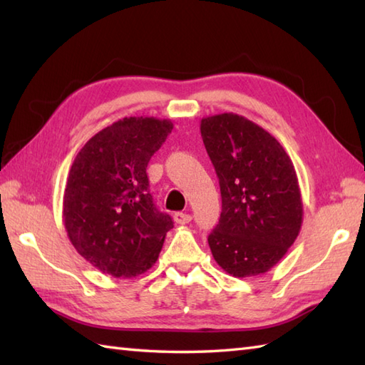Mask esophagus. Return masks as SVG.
Here are the masks:
<instances>
[{"mask_svg":"<svg viewBox=\"0 0 365 365\" xmlns=\"http://www.w3.org/2000/svg\"><path fill=\"white\" fill-rule=\"evenodd\" d=\"M174 221L177 224H188L191 221V215L190 213H183V212H177L174 215Z\"/></svg>","mask_w":365,"mask_h":365,"instance_id":"34e87169","label":"esophagus"}]
</instances>
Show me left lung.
Segmentation results:
<instances>
[{
	"mask_svg": "<svg viewBox=\"0 0 365 365\" xmlns=\"http://www.w3.org/2000/svg\"><path fill=\"white\" fill-rule=\"evenodd\" d=\"M220 178L222 212L208 235L216 263L235 277L267 273L297 240L302 200L297 170L267 130L234 113L200 120Z\"/></svg>",
	"mask_w": 365,
	"mask_h": 365,
	"instance_id": "8db88e82",
	"label": "left lung"
}]
</instances>
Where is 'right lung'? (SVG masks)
I'll return each instance as SVG.
<instances>
[{
	"label": "right lung",
	"mask_w": 365,
	"mask_h": 365,
	"mask_svg": "<svg viewBox=\"0 0 365 365\" xmlns=\"http://www.w3.org/2000/svg\"><path fill=\"white\" fill-rule=\"evenodd\" d=\"M173 128L168 119L123 118L76 155L64 190V226L76 252L105 274L145 273L174 227L155 207L145 173Z\"/></svg>",
	"instance_id": "obj_1"
}]
</instances>
